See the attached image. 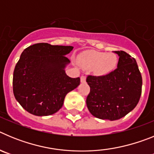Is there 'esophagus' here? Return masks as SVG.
<instances>
[{"label":"esophagus","mask_w":154,"mask_h":154,"mask_svg":"<svg viewBox=\"0 0 154 154\" xmlns=\"http://www.w3.org/2000/svg\"><path fill=\"white\" fill-rule=\"evenodd\" d=\"M80 80H81V82H85V80H86V78H85V76L82 75L81 78H80Z\"/></svg>","instance_id":"esophagus-1"}]
</instances>
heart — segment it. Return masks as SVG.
<instances>
[{
  "label": "heart",
  "instance_id": "b5f03b06",
  "mask_svg": "<svg viewBox=\"0 0 154 154\" xmlns=\"http://www.w3.org/2000/svg\"><path fill=\"white\" fill-rule=\"evenodd\" d=\"M79 64L85 69L93 68L96 75H104L113 70L117 64V57L112 53L86 51L79 56Z\"/></svg>",
  "mask_w": 154,
  "mask_h": 154
}]
</instances>
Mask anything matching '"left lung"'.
Masks as SVG:
<instances>
[{
	"label": "left lung",
	"mask_w": 154,
	"mask_h": 154,
	"mask_svg": "<svg viewBox=\"0 0 154 154\" xmlns=\"http://www.w3.org/2000/svg\"><path fill=\"white\" fill-rule=\"evenodd\" d=\"M114 53L119 56L116 69L106 75L86 79L90 87L86 99L88 109L95 117L110 121L131 112L142 92V76L135 58L123 51Z\"/></svg>",
	"instance_id": "8db88e82"
}]
</instances>
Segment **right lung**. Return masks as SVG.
<instances>
[{"label": "right lung", "instance_id": "add662e5", "mask_svg": "<svg viewBox=\"0 0 154 154\" xmlns=\"http://www.w3.org/2000/svg\"><path fill=\"white\" fill-rule=\"evenodd\" d=\"M72 46L38 43L23 51L13 75L16 100L29 113L45 116L62 108L65 96L79 85L80 79L65 73V56Z\"/></svg>", "mask_w": 154, "mask_h": 154}]
</instances>
